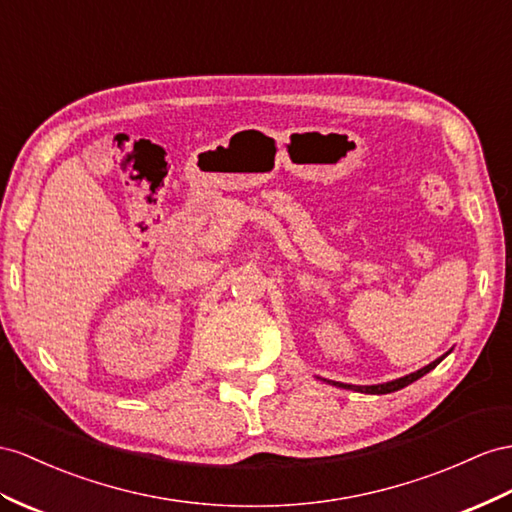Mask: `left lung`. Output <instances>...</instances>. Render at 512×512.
<instances>
[{
	"mask_svg": "<svg viewBox=\"0 0 512 512\" xmlns=\"http://www.w3.org/2000/svg\"><path fill=\"white\" fill-rule=\"evenodd\" d=\"M450 352H445L443 357H439V359H435L432 363H428L426 368H422V370H417V372H413V374H406V376H402V378H396V381H389V383H381V385H346V383H337V381H326V378H322V381H326L329 385H335V387H342V389H352V391H359V393H374V396H381V393H391V391H398V389H402V387H406V385H411V383H415L417 378H422L424 374H428L430 370H435L437 365L448 357ZM320 378V376H318Z\"/></svg>",
	"mask_w": 512,
	"mask_h": 512,
	"instance_id": "obj_1",
	"label": "left lung"
}]
</instances>
